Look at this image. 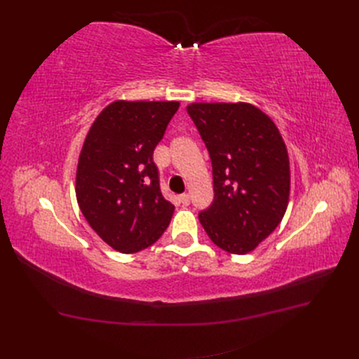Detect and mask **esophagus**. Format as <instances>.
Segmentation results:
<instances>
[{
  "label": "esophagus",
  "instance_id": "obj_1",
  "mask_svg": "<svg viewBox=\"0 0 359 359\" xmlns=\"http://www.w3.org/2000/svg\"><path fill=\"white\" fill-rule=\"evenodd\" d=\"M180 202H181V205L182 206H187V205H190V196L187 193H184V194H181L180 196Z\"/></svg>",
  "mask_w": 359,
  "mask_h": 359
}]
</instances>
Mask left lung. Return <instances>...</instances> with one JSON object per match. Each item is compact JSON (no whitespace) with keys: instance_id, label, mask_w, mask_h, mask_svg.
<instances>
[{"instance_id":"1","label":"left lung","mask_w":359,"mask_h":359,"mask_svg":"<svg viewBox=\"0 0 359 359\" xmlns=\"http://www.w3.org/2000/svg\"><path fill=\"white\" fill-rule=\"evenodd\" d=\"M187 112L212 163L214 201L199 212V222L224 252H253L274 232L289 203L285 140L273 119L250 103H191Z\"/></svg>"}]
</instances>
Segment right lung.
Segmentation results:
<instances>
[{
	"instance_id": "1",
	"label": "right lung",
	"mask_w": 359,
	"mask_h": 359,
	"mask_svg": "<svg viewBox=\"0 0 359 359\" xmlns=\"http://www.w3.org/2000/svg\"><path fill=\"white\" fill-rule=\"evenodd\" d=\"M180 102L115 100L97 115L76 169V199L93 231L116 252L153 245L170 223L153 153Z\"/></svg>"
}]
</instances>
